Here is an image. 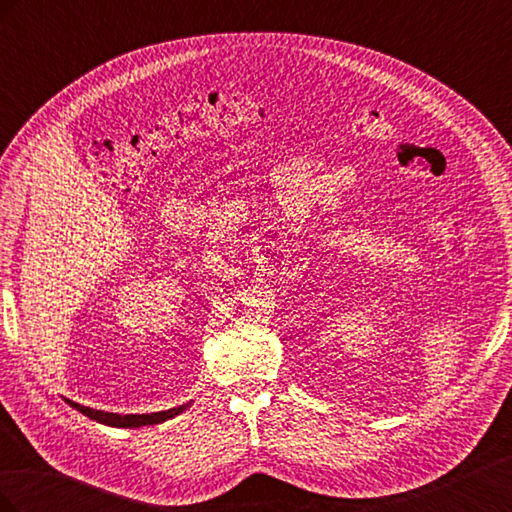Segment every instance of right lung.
I'll list each match as a JSON object with an SVG mask.
<instances>
[{"label":"right lung","mask_w":512,"mask_h":512,"mask_svg":"<svg viewBox=\"0 0 512 512\" xmlns=\"http://www.w3.org/2000/svg\"><path fill=\"white\" fill-rule=\"evenodd\" d=\"M66 404H70L74 410H79L81 414L91 418V421H98V423L108 425V427H123V429L158 425V423H164V421H168V418H173V416L181 414L183 410L190 408V404H183L179 408H170V410H162V412H151V414H117V412H104V410L87 408V406L76 404V401H70V399H66Z\"/></svg>","instance_id":"right-lung-1"}]
</instances>
